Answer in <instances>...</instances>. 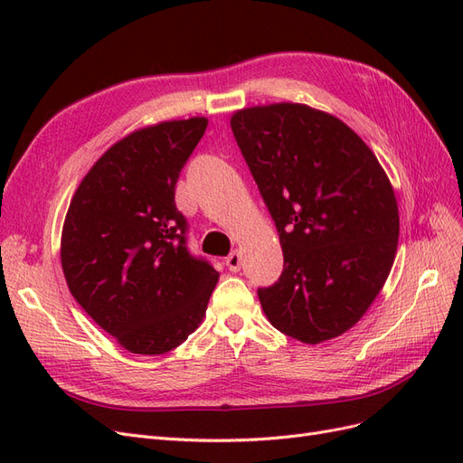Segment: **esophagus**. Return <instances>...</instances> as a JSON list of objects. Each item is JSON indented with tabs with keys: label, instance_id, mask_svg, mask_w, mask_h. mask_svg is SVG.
<instances>
[{
	"label": "esophagus",
	"instance_id": "esophagus-1",
	"mask_svg": "<svg viewBox=\"0 0 463 463\" xmlns=\"http://www.w3.org/2000/svg\"><path fill=\"white\" fill-rule=\"evenodd\" d=\"M226 266L230 269V272H240L241 270V255L240 253H230L226 257Z\"/></svg>",
	"mask_w": 463,
	"mask_h": 463
}]
</instances>
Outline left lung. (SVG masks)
Returning <instances> with one entry per match:
<instances>
[{
	"instance_id": "8db88e82",
	"label": "left lung",
	"mask_w": 463,
	"mask_h": 463,
	"mask_svg": "<svg viewBox=\"0 0 463 463\" xmlns=\"http://www.w3.org/2000/svg\"><path fill=\"white\" fill-rule=\"evenodd\" d=\"M232 131L276 223L284 272L259 299L303 344L352 328L394 264L400 216L383 165L344 121L305 104L243 108Z\"/></svg>"
}]
</instances>
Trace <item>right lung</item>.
<instances>
[{"label": "right lung", "mask_w": 463, "mask_h": 463, "mask_svg": "<svg viewBox=\"0 0 463 463\" xmlns=\"http://www.w3.org/2000/svg\"><path fill=\"white\" fill-rule=\"evenodd\" d=\"M206 118L162 121L109 146L80 181L61 232L69 291L128 352L160 355L199 328L218 282L187 249L175 206Z\"/></svg>", "instance_id": "right-lung-1"}]
</instances>
